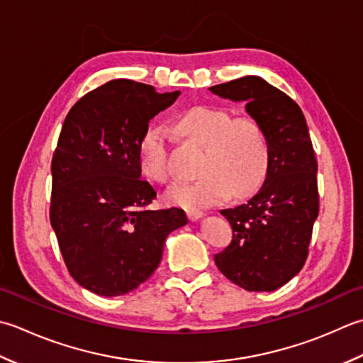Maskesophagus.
<instances>
[{
	"instance_id": "obj_1",
	"label": "esophagus",
	"mask_w": 363,
	"mask_h": 363,
	"mask_svg": "<svg viewBox=\"0 0 363 363\" xmlns=\"http://www.w3.org/2000/svg\"><path fill=\"white\" fill-rule=\"evenodd\" d=\"M202 216H205V213L201 211V210H188V218L191 220H197V219H201Z\"/></svg>"
}]
</instances>
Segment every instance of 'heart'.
I'll return each mask as SVG.
<instances>
[{
  "label": "heart",
  "mask_w": 363,
  "mask_h": 363,
  "mask_svg": "<svg viewBox=\"0 0 363 363\" xmlns=\"http://www.w3.org/2000/svg\"><path fill=\"white\" fill-rule=\"evenodd\" d=\"M177 128L184 138L206 147L199 167L201 179L177 184L166 194L169 203L201 208L220 203L228 196L246 197L263 183L269 164L266 131L255 119L233 117L223 108L194 106L182 113ZM171 138L162 125L147 130L138 145L139 169L157 183L171 180Z\"/></svg>",
  "instance_id": "heart-1"
}]
</instances>
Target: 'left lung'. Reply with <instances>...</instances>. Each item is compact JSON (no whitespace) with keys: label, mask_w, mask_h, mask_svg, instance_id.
Returning <instances> with one entry per match:
<instances>
[{"label":"left lung","mask_w":363,"mask_h":363,"mask_svg":"<svg viewBox=\"0 0 363 363\" xmlns=\"http://www.w3.org/2000/svg\"><path fill=\"white\" fill-rule=\"evenodd\" d=\"M210 91L246 103L247 114L264 128L269 143L260 191L246 203L220 210L233 236L214 262L244 290L274 291L304 266L320 211L318 162L306 117L298 103L260 77H242Z\"/></svg>","instance_id":"1"}]
</instances>
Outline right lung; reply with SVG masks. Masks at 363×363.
<instances>
[{
	"instance_id": "add662e5",
	"label": "right lung",
	"mask_w": 363,
	"mask_h": 363,
	"mask_svg": "<svg viewBox=\"0 0 363 363\" xmlns=\"http://www.w3.org/2000/svg\"><path fill=\"white\" fill-rule=\"evenodd\" d=\"M179 95L114 79L65 117L51 161L50 220L70 276L95 294L136 290L158 268L167 235L188 223L182 208H147L157 191L138 162L150 119Z\"/></svg>"
}]
</instances>
